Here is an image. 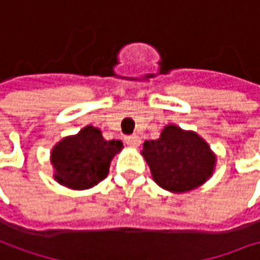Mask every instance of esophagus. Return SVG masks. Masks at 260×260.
Wrapping results in <instances>:
<instances>
[{"mask_svg":"<svg viewBox=\"0 0 260 260\" xmlns=\"http://www.w3.org/2000/svg\"><path fill=\"white\" fill-rule=\"evenodd\" d=\"M125 142H126L129 147H134V148H135V147H138V145L141 144V138H140L138 135H129V137L125 138Z\"/></svg>","mask_w":260,"mask_h":260,"instance_id":"obj_1","label":"esophagus"}]
</instances>
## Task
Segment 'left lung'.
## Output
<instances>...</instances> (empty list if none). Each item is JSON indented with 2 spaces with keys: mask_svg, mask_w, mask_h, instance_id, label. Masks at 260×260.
<instances>
[{
  "mask_svg": "<svg viewBox=\"0 0 260 260\" xmlns=\"http://www.w3.org/2000/svg\"><path fill=\"white\" fill-rule=\"evenodd\" d=\"M142 155L155 183L170 192H186L202 185L215 164L207 142L175 125L166 126L158 140L144 142Z\"/></svg>",
  "mask_w": 260,
  "mask_h": 260,
  "instance_id": "obj_1",
  "label": "left lung"
}]
</instances>
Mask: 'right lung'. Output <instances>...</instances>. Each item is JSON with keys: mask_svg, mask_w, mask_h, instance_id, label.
Instances as JSON below:
<instances>
[{"mask_svg": "<svg viewBox=\"0 0 260 260\" xmlns=\"http://www.w3.org/2000/svg\"><path fill=\"white\" fill-rule=\"evenodd\" d=\"M122 147L118 140L106 141L100 131L88 125L52 150L55 179L71 189L94 186L108 176L110 161Z\"/></svg>", "mask_w": 260, "mask_h": 260, "instance_id": "add662e5", "label": "right lung"}]
</instances>
